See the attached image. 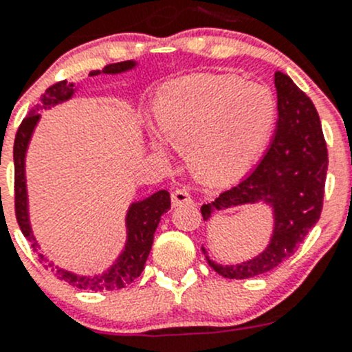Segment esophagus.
Masks as SVG:
<instances>
[{
  "label": "esophagus",
  "instance_id": "34e87169",
  "mask_svg": "<svg viewBox=\"0 0 352 352\" xmlns=\"http://www.w3.org/2000/svg\"><path fill=\"white\" fill-rule=\"evenodd\" d=\"M192 202V197H190V192L187 189H177L175 192L172 194V204L182 206V204H190Z\"/></svg>",
  "mask_w": 352,
  "mask_h": 352
}]
</instances>
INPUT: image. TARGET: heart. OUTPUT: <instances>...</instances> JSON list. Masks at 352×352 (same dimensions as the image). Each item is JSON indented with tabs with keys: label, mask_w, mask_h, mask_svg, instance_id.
Instances as JSON below:
<instances>
[{
	"label": "heart",
	"mask_w": 352,
	"mask_h": 352,
	"mask_svg": "<svg viewBox=\"0 0 352 352\" xmlns=\"http://www.w3.org/2000/svg\"><path fill=\"white\" fill-rule=\"evenodd\" d=\"M153 117L163 140L186 148L197 177L225 184L240 179L262 155L278 105L264 85L232 74H196L163 85L155 95ZM150 143L165 155L158 136Z\"/></svg>",
	"instance_id": "1"
}]
</instances>
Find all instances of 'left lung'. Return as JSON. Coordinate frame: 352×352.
Masks as SVG:
<instances>
[{"mask_svg": "<svg viewBox=\"0 0 352 352\" xmlns=\"http://www.w3.org/2000/svg\"><path fill=\"white\" fill-rule=\"evenodd\" d=\"M274 85L278 124L264 158L242 182L201 208L204 221L212 212L235 206L262 202L272 209L271 242L254 258L221 265L212 262L202 247L208 264L223 278L248 279L278 267L320 219L329 166L320 117L314 102L286 73L276 71Z\"/></svg>", "mask_w": 352, "mask_h": 352, "instance_id": "left-lung-1", "label": "left lung"}]
</instances>
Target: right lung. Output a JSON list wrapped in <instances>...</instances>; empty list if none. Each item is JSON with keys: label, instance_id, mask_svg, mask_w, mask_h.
<instances>
[{"label": "right lung", "instance_id": "obj_1", "mask_svg": "<svg viewBox=\"0 0 352 352\" xmlns=\"http://www.w3.org/2000/svg\"><path fill=\"white\" fill-rule=\"evenodd\" d=\"M136 67V61H122L116 65H107L104 69L90 71L88 76H98V74H119L131 71ZM76 94L74 83L67 81H59L45 90L41 95L37 105L30 110L27 117L20 124L15 136V144H13V162H15V214L19 221L20 230H22L25 239L30 242V247L37 252L38 261L44 262L45 267H51L59 279H65L69 285L80 287V289L91 291H112L126 287L127 285L140 278L143 272L146 258L150 255L151 245H153V236L158 223L162 219L163 212L170 209V194L168 190H158L151 194L150 197L141 199V201L133 202L127 209L126 214V230L127 239L124 250L120 252L119 257L116 258L112 265L102 274L95 276H80L74 272L66 271L59 267L54 262L49 261L41 250L35 240L34 232L30 226V218H28V194H27V179H25V156H27L28 144H30L32 134H34L35 126L41 120V112L56 107L58 104L69 100Z\"/></svg>", "mask_w": 352, "mask_h": 352}]
</instances>
